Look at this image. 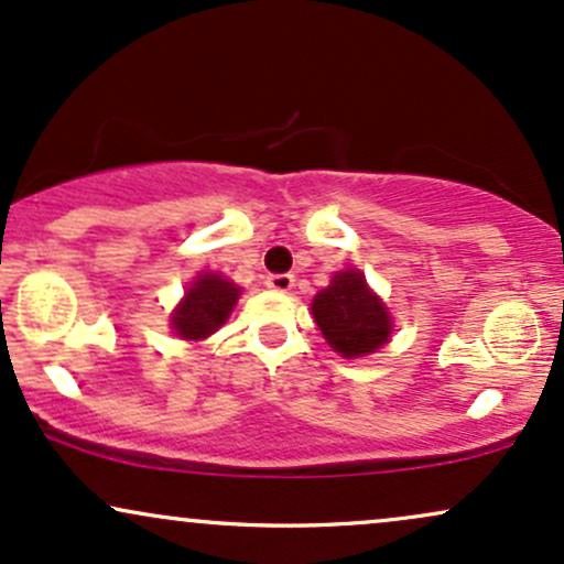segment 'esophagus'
Returning a JSON list of instances; mask_svg holds the SVG:
<instances>
[{"label":"esophagus","instance_id":"34e87169","mask_svg":"<svg viewBox=\"0 0 564 564\" xmlns=\"http://www.w3.org/2000/svg\"><path fill=\"white\" fill-rule=\"evenodd\" d=\"M291 286H294V275H289V273H273V275H268V289H273V291H291Z\"/></svg>","mask_w":564,"mask_h":564}]
</instances>
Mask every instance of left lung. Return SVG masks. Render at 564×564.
Masks as SVG:
<instances>
[{
  "instance_id": "1",
  "label": "left lung",
  "mask_w": 564,
  "mask_h": 564,
  "mask_svg": "<svg viewBox=\"0 0 564 564\" xmlns=\"http://www.w3.org/2000/svg\"><path fill=\"white\" fill-rule=\"evenodd\" d=\"M313 315L328 345L345 358L377 352L392 332L390 313L358 270L336 273L332 286L315 294Z\"/></svg>"
}]
</instances>
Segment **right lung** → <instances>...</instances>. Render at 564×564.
Masks as SVG:
<instances>
[{"label": "right lung", "instance_id": "right-lung-1", "mask_svg": "<svg viewBox=\"0 0 564 564\" xmlns=\"http://www.w3.org/2000/svg\"><path fill=\"white\" fill-rule=\"evenodd\" d=\"M238 294H241V289L236 283L225 281L223 275H198V281L185 291L183 304L174 310L172 328L183 339H206L228 321Z\"/></svg>", "mask_w": 564, "mask_h": 564}]
</instances>
